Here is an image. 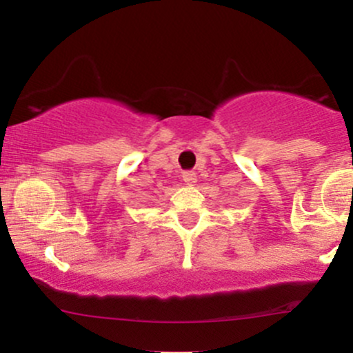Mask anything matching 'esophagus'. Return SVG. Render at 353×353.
Here are the masks:
<instances>
[{"mask_svg": "<svg viewBox=\"0 0 353 353\" xmlns=\"http://www.w3.org/2000/svg\"><path fill=\"white\" fill-rule=\"evenodd\" d=\"M182 181H184L188 185H194V184H196V182H197L196 172H192V171L182 172Z\"/></svg>", "mask_w": 353, "mask_h": 353, "instance_id": "obj_1", "label": "esophagus"}]
</instances>
